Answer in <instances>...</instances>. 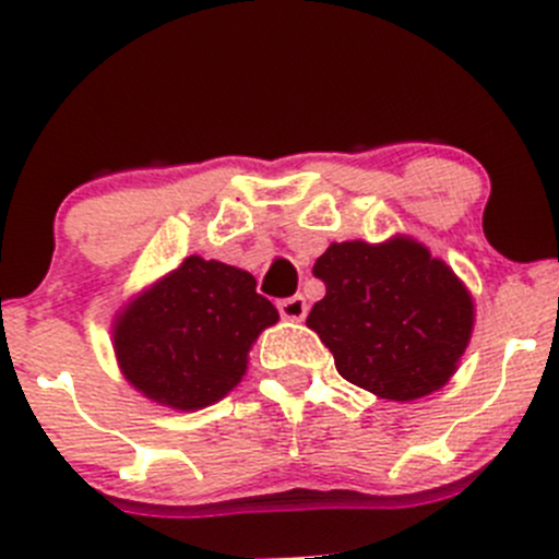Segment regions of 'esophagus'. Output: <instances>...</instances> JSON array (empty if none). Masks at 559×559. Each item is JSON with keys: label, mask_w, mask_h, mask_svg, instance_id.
Here are the masks:
<instances>
[{"label": "esophagus", "mask_w": 559, "mask_h": 559, "mask_svg": "<svg viewBox=\"0 0 559 559\" xmlns=\"http://www.w3.org/2000/svg\"><path fill=\"white\" fill-rule=\"evenodd\" d=\"M278 311L284 319L289 321H302L308 316V302L302 295H295V297H286V300L278 302Z\"/></svg>", "instance_id": "esophagus-1"}]
</instances>
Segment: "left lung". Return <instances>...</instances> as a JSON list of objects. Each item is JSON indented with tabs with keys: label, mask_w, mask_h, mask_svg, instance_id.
<instances>
[{
	"label": "left lung",
	"mask_w": 559,
	"mask_h": 559,
	"mask_svg": "<svg viewBox=\"0 0 559 559\" xmlns=\"http://www.w3.org/2000/svg\"><path fill=\"white\" fill-rule=\"evenodd\" d=\"M326 295L308 326L337 373L376 397L411 403L449 384L473 335V297L443 259L408 235L346 240L316 259Z\"/></svg>",
	"instance_id": "left-lung-1"
}]
</instances>
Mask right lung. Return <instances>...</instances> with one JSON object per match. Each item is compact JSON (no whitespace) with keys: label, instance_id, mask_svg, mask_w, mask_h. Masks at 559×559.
<instances>
[{"label":"right lung","instance_id":"1","mask_svg":"<svg viewBox=\"0 0 559 559\" xmlns=\"http://www.w3.org/2000/svg\"><path fill=\"white\" fill-rule=\"evenodd\" d=\"M275 321L251 273L191 253L123 302L112 352L129 386L151 403L200 411L243 381L251 346Z\"/></svg>","mask_w":559,"mask_h":559}]
</instances>
